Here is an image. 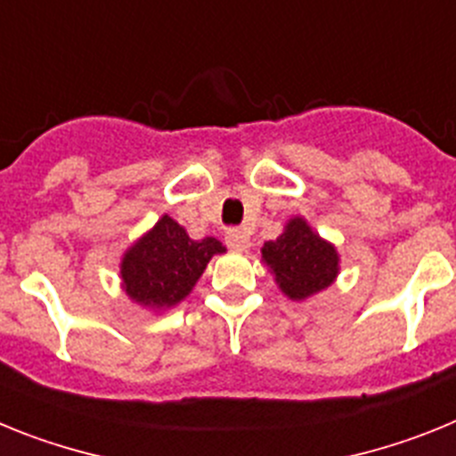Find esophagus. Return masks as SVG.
Segmentation results:
<instances>
[{
  "instance_id": "1",
  "label": "esophagus",
  "mask_w": 456,
  "mask_h": 456,
  "mask_svg": "<svg viewBox=\"0 0 456 456\" xmlns=\"http://www.w3.org/2000/svg\"><path fill=\"white\" fill-rule=\"evenodd\" d=\"M225 244H228V248H232V251H247V248L251 247V240H248L247 232L228 231L225 232Z\"/></svg>"
}]
</instances>
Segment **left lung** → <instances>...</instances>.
Returning a JSON list of instances; mask_svg holds the SVG:
<instances>
[{
  "mask_svg": "<svg viewBox=\"0 0 456 456\" xmlns=\"http://www.w3.org/2000/svg\"><path fill=\"white\" fill-rule=\"evenodd\" d=\"M260 263L273 273L278 289L292 301H305L331 288L340 273V253L320 237L304 216H292L276 240L265 241Z\"/></svg>",
  "mask_w": 456,
  "mask_h": 456,
  "instance_id": "left-lung-1",
  "label": "left lung"
}]
</instances>
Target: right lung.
<instances>
[{
	"mask_svg": "<svg viewBox=\"0 0 456 456\" xmlns=\"http://www.w3.org/2000/svg\"><path fill=\"white\" fill-rule=\"evenodd\" d=\"M221 253L225 247L219 240H191L184 225L162 215L120 257V288L132 304L162 313L187 299L209 260Z\"/></svg>",
	"mask_w": 456,
	"mask_h": 456,
	"instance_id": "obj_1",
	"label": "right lung"
}]
</instances>
